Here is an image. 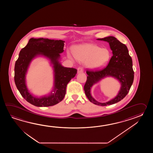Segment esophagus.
Listing matches in <instances>:
<instances>
[{
    "mask_svg": "<svg viewBox=\"0 0 153 153\" xmlns=\"http://www.w3.org/2000/svg\"><path fill=\"white\" fill-rule=\"evenodd\" d=\"M84 72L83 68L82 67H79L78 68V73H80Z\"/></svg>",
    "mask_w": 153,
    "mask_h": 153,
    "instance_id": "34e87169",
    "label": "esophagus"
}]
</instances>
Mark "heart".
Wrapping results in <instances>:
<instances>
[{"instance_id":"heart-1","label":"heart","mask_w":153,"mask_h":153,"mask_svg":"<svg viewBox=\"0 0 153 153\" xmlns=\"http://www.w3.org/2000/svg\"><path fill=\"white\" fill-rule=\"evenodd\" d=\"M76 59L85 62V65L92 69H100L109 62L111 53L108 49L92 44H84L76 46L73 51ZM69 57L72 59L71 56Z\"/></svg>"}]
</instances>
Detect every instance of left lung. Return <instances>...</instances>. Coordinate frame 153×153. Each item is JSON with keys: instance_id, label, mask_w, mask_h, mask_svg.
<instances>
[{"instance_id": "1", "label": "left lung", "mask_w": 153, "mask_h": 153, "mask_svg": "<svg viewBox=\"0 0 153 153\" xmlns=\"http://www.w3.org/2000/svg\"><path fill=\"white\" fill-rule=\"evenodd\" d=\"M97 40L108 42L113 56L105 68L101 70L86 71L88 76L84 85V91L88 99L92 103L105 106L115 104L122 100L130 91L134 79L132 60L128 53L127 46L116 38L110 36ZM109 76L115 78L120 82L121 89L115 98L105 103H100L91 96V88L102 79Z\"/></svg>"}]
</instances>
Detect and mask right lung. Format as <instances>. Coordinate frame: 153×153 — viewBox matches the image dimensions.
<instances>
[{"mask_svg":"<svg viewBox=\"0 0 153 153\" xmlns=\"http://www.w3.org/2000/svg\"><path fill=\"white\" fill-rule=\"evenodd\" d=\"M65 42L62 40L32 38L20 51L15 65L14 80L22 96L30 104L36 107H50L59 103L65 97L67 85L77 73L76 69L65 67L59 62L60 53L64 51ZM39 55L50 60L54 69V83L50 94L38 98L34 97L27 90L25 75L30 62Z\"/></svg>","mask_w":153,"mask_h":153,"instance_id":"right-lung-1","label":"right lung"}]
</instances>
